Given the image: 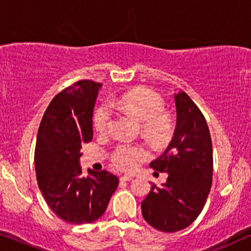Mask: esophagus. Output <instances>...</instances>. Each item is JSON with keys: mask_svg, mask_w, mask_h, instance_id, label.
<instances>
[{"mask_svg": "<svg viewBox=\"0 0 251 251\" xmlns=\"http://www.w3.org/2000/svg\"><path fill=\"white\" fill-rule=\"evenodd\" d=\"M120 180H122V181H131V180H133V176H120Z\"/></svg>", "mask_w": 251, "mask_h": 251, "instance_id": "obj_1", "label": "esophagus"}]
</instances>
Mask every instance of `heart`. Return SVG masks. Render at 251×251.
Masks as SVG:
<instances>
[{
	"mask_svg": "<svg viewBox=\"0 0 251 251\" xmlns=\"http://www.w3.org/2000/svg\"><path fill=\"white\" fill-rule=\"evenodd\" d=\"M128 113L141 123L142 133L156 142H165L173 133V122L164 112L165 101L160 95L149 88H139L113 99L110 103L100 105L93 117L96 132L104 134L111 124L112 109ZM148 152L141 145L122 142L112 150L110 159L120 170H131L139 162L146 159Z\"/></svg>",
	"mask_w": 251,
	"mask_h": 251,
	"instance_id": "obj_1",
	"label": "heart"
}]
</instances>
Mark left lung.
Returning a JSON list of instances; mask_svg holds the SVG:
<instances>
[{
    "label": "left lung",
    "instance_id": "1",
    "mask_svg": "<svg viewBox=\"0 0 251 251\" xmlns=\"http://www.w3.org/2000/svg\"><path fill=\"white\" fill-rule=\"evenodd\" d=\"M176 126L172 141L150 168L166 172L162 187L151 183L141 203L147 223L160 232L185 229L203 210L212 185V142L206 120L185 92L175 95Z\"/></svg>",
    "mask_w": 251,
    "mask_h": 251
}]
</instances>
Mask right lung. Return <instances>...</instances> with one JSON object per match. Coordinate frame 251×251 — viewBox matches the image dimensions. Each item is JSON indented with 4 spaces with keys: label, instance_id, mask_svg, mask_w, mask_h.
<instances>
[{
    "label": "right lung",
    "instance_id": "add662e5",
    "mask_svg": "<svg viewBox=\"0 0 251 251\" xmlns=\"http://www.w3.org/2000/svg\"><path fill=\"white\" fill-rule=\"evenodd\" d=\"M102 85L79 80L58 93L42 117L36 138V180L47 204L69 224H91L105 212L118 186L106 170L82 175L83 143L93 139V110Z\"/></svg>",
    "mask_w": 251,
    "mask_h": 251
}]
</instances>
